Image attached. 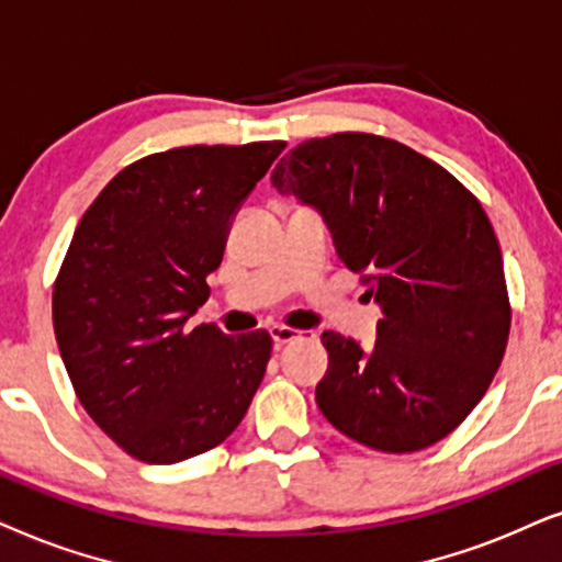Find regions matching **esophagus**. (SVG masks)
Returning <instances> with one entry per match:
<instances>
[{
	"label": "esophagus",
	"mask_w": 562,
	"mask_h": 562,
	"mask_svg": "<svg viewBox=\"0 0 562 562\" xmlns=\"http://www.w3.org/2000/svg\"><path fill=\"white\" fill-rule=\"evenodd\" d=\"M269 334H272L274 347L280 349L282 344H290V341H295V339H303V336L308 334V331H297V328H290V326H280V324H274V326H269Z\"/></svg>",
	"instance_id": "esophagus-1"
}]
</instances>
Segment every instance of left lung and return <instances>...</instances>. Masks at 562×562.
<instances>
[{
    "label": "left lung",
    "instance_id": "8db88e82",
    "mask_svg": "<svg viewBox=\"0 0 562 562\" xmlns=\"http://www.w3.org/2000/svg\"><path fill=\"white\" fill-rule=\"evenodd\" d=\"M272 184L318 211L383 313L368 351L321 334V414L380 452L445 439L488 391L512 324L504 259L481 203L439 164L370 133L303 140Z\"/></svg>",
    "mask_w": 562,
    "mask_h": 562
}]
</instances>
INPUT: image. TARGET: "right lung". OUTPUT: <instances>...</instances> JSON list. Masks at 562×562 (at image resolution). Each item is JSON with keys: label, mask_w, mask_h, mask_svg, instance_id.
I'll return each mask as SVG.
<instances>
[{"label": "right lung", "mask_w": 562, "mask_h": 562, "mask_svg": "<svg viewBox=\"0 0 562 562\" xmlns=\"http://www.w3.org/2000/svg\"><path fill=\"white\" fill-rule=\"evenodd\" d=\"M285 140L184 146L125 167L81 215L54 285L74 391L133 458L171 465L241 424L272 336L190 321L207 301L228 223Z\"/></svg>", "instance_id": "add662e5"}]
</instances>
